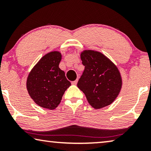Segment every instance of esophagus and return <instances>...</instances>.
Returning <instances> with one entry per match:
<instances>
[{"instance_id": "esophagus-1", "label": "esophagus", "mask_w": 151, "mask_h": 151, "mask_svg": "<svg viewBox=\"0 0 151 151\" xmlns=\"http://www.w3.org/2000/svg\"><path fill=\"white\" fill-rule=\"evenodd\" d=\"M77 82H78V79H76V80H75V81H73V82H72V85H76V84H77Z\"/></svg>"}]
</instances>
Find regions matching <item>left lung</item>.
Instances as JSON below:
<instances>
[{"label":"left lung","mask_w":151,"mask_h":151,"mask_svg":"<svg viewBox=\"0 0 151 151\" xmlns=\"http://www.w3.org/2000/svg\"><path fill=\"white\" fill-rule=\"evenodd\" d=\"M81 58L85 70L78 81V88L94 109H100L111 104L122 87L119 69L108 58L97 51L84 50Z\"/></svg>","instance_id":"obj_1"}]
</instances>
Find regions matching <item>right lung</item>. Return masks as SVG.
<instances>
[{
	"instance_id": "add662e5",
	"label": "right lung",
	"mask_w": 151,
	"mask_h": 151,
	"mask_svg": "<svg viewBox=\"0 0 151 151\" xmlns=\"http://www.w3.org/2000/svg\"><path fill=\"white\" fill-rule=\"evenodd\" d=\"M62 55L52 51L42 57L30 71L27 81L29 95L38 105L52 110L60 104L65 91L71 85L58 67Z\"/></svg>"
}]
</instances>
